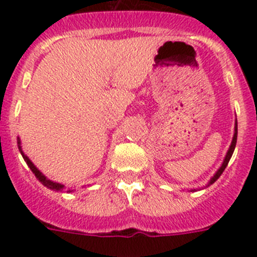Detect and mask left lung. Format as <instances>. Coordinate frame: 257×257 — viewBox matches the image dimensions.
<instances>
[{"label":"left lung","instance_id":"left-lung-1","mask_svg":"<svg viewBox=\"0 0 257 257\" xmlns=\"http://www.w3.org/2000/svg\"><path fill=\"white\" fill-rule=\"evenodd\" d=\"M235 144H237V126H235V133H234V136H233V142H231V145H230V148H229L228 153H226V157H225V160H224V163H222V166L219 169V171L215 174V176H213L212 179H211L210 184L215 183V181L217 180V179L220 178V175L222 174V171L225 170V167L228 166L229 163V160L231 158V154H233V152H234V148H235Z\"/></svg>","mask_w":257,"mask_h":257}]
</instances>
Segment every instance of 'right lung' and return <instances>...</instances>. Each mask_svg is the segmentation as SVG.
Returning <instances> with one entry per match:
<instances>
[{
    "label": "right lung",
    "instance_id": "1",
    "mask_svg": "<svg viewBox=\"0 0 257 257\" xmlns=\"http://www.w3.org/2000/svg\"><path fill=\"white\" fill-rule=\"evenodd\" d=\"M23 154V153H22ZM23 158H24V161H26L27 163H28V166H29V169L32 170V172H33V174H35V176L36 178L38 179V180L41 181V183L44 184L45 187H47L49 188V189H52V190H60L61 188L64 187V185H61V184H58V183H54V181H51V180H47L46 178H45L44 175L41 174L40 171H38L37 169H36V166L33 165V163L31 162V161H29V158L27 156H24V154H23ZM68 192H70V190H68Z\"/></svg>",
    "mask_w": 257,
    "mask_h": 257
}]
</instances>
